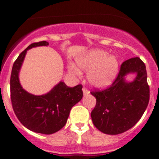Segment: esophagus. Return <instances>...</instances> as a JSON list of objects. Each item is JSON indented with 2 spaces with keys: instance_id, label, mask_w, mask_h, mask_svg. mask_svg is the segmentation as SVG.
Returning a JSON list of instances; mask_svg holds the SVG:
<instances>
[{
  "instance_id": "esophagus-1",
  "label": "esophagus",
  "mask_w": 159,
  "mask_h": 159,
  "mask_svg": "<svg viewBox=\"0 0 159 159\" xmlns=\"http://www.w3.org/2000/svg\"><path fill=\"white\" fill-rule=\"evenodd\" d=\"M83 92H84V95H88V94L90 93V92L88 90V88H85V87H84V88H83Z\"/></svg>"
}]
</instances>
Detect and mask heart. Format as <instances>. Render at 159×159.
I'll return each instance as SVG.
<instances>
[{
  "mask_svg": "<svg viewBox=\"0 0 159 159\" xmlns=\"http://www.w3.org/2000/svg\"><path fill=\"white\" fill-rule=\"evenodd\" d=\"M79 67L88 73L89 81L97 87H103L111 83L117 74L119 63L116 57H111L107 52L95 49L77 60ZM70 71L80 74V71L74 64H69Z\"/></svg>",
  "mask_w": 159,
  "mask_h": 159,
  "instance_id": "b5f03b06",
  "label": "heart"
}]
</instances>
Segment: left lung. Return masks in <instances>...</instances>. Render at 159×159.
<instances>
[{"mask_svg": "<svg viewBox=\"0 0 159 159\" xmlns=\"http://www.w3.org/2000/svg\"><path fill=\"white\" fill-rule=\"evenodd\" d=\"M130 72H135L137 76L127 83L124 77ZM91 94L96 99L91 116L98 130L107 134L129 130L141 119L150 100L145 64L139 57L125 60L110 87L101 91L95 88Z\"/></svg>", "mask_w": 159, "mask_h": 159, "instance_id": "1", "label": "left lung"}]
</instances>
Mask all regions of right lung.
Returning <instances> with one entry per match:
<instances>
[{"instance_id": "right-lung-1", "label": "right lung", "mask_w": 159, "mask_h": 159, "mask_svg": "<svg viewBox=\"0 0 159 159\" xmlns=\"http://www.w3.org/2000/svg\"><path fill=\"white\" fill-rule=\"evenodd\" d=\"M47 41L32 43L14 62L10 78V96L12 109L19 121L26 128L36 133L51 134L64 127L71 107L83 97L82 84L69 88L64 82L43 95H34L22 88L19 71L29 49L47 46Z\"/></svg>"}]
</instances>
